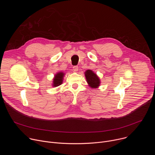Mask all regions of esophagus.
<instances>
[{"label": "esophagus", "instance_id": "1", "mask_svg": "<svg viewBox=\"0 0 155 155\" xmlns=\"http://www.w3.org/2000/svg\"><path fill=\"white\" fill-rule=\"evenodd\" d=\"M73 70L75 72H77L78 71V66L77 65H75L73 67Z\"/></svg>", "mask_w": 155, "mask_h": 155}]
</instances>
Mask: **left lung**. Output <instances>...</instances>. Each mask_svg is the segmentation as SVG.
<instances>
[{
	"instance_id": "1",
	"label": "left lung",
	"mask_w": 155,
	"mask_h": 155,
	"mask_svg": "<svg viewBox=\"0 0 155 155\" xmlns=\"http://www.w3.org/2000/svg\"><path fill=\"white\" fill-rule=\"evenodd\" d=\"M85 78L88 86L91 88H97L101 84V80L92 70H87L84 72Z\"/></svg>"
}]
</instances>
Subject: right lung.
<instances>
[{
    "mask_svg": "<svg viewBox=\"0 0 155 155\" xmlns=\"http://www.w3.org/2000/svg\"><path fill=\"white\" fill-rule=\"evenodd\" d=\"M64 75H65V73H64L63 72H57L54 75V77L53 79V83H52L53 87H57L61 85L62 83Z\"/></svg>",
    "mask_w": 155,
    "mask_h": 155,
    "instance_id": "obj_1",
    "label": "right lung"
}]
</instances>
